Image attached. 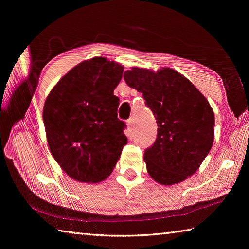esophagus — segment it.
<instances>
[{
  "label": "esophagus",
  "mask_w": 249,
  "mask_h": 249,
  "mask_svg": "<svg viewBox=\"0 0 249 249\" xmlns=\"http://www.w3.org/2000/svg\"><path fill=\"white\" fill-rule=\"evenodd\" d=\"M127 125H128V128L130 132L134 129L135 127V121H134V117H130L129 120H127Z\"/></svg>",
  "instance_id": "34e87169"
}]
</instances>
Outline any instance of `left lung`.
I'll list each match as a JSON object with an SVG mask.
<instances>
[{
    "label": "left lung",
    "instance_id": "1",
    "mask_svg": "<svg viewBox=\"0 0 249 249\" xmlns=\"http://www.w3.org/2000/svg\"><path fill=\"white\" fill-rule=\"evenodd\" d=\"M125 82L142 93L157 122V138L145 149L147 171L158 183H179L195 174L214 140V113L203 94L177 71L133 68Z\"/></svg>",
    "mask_w": 249,
    "mask_h": 249
}]
</instances>
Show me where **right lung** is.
<instances>
[{
    "label": "right lung",
    "instance_id": "add662e5",
    "mask_svg": "<svg viewBox=\"0 0 249 249\" xmlns=\"http://www.w3.org/2000/svg\"><path fill=\"white\" fill-rule=\"evenodd\" d=\"M122 74L121 65L92 58L71 69L46 99L43 119L50 151L74 180H104L127 144L114 95Z\"/></svg>",
    "mask_w": 249,
    "mask_h": 249
}]
</instances>
